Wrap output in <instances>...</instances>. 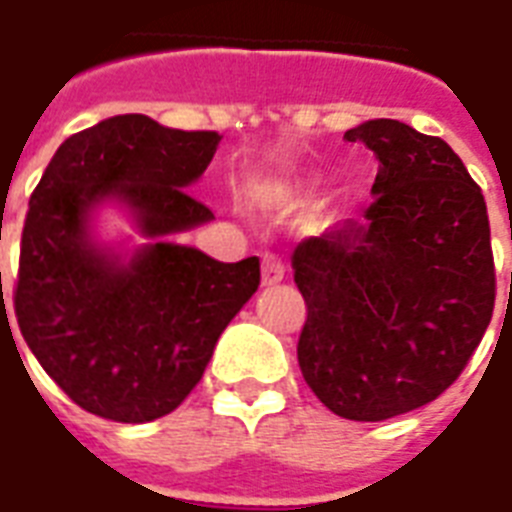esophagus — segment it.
Instances as JSON below:
<instances>
[{"label": "esophagus", "instance_id": "1", "mask_svg": "<svg viewBox=\"0 0 512 512\" xmlns=\"http://www.w3.org/2000/svg\"><path fill=\"white\" fill-rule=\"evenodd\" d=\"M284 263H281L279 255H273V252H265L263 255V287H273V284H279L284 279Z\"/></svg>", "mask_w": 512, "mask_h": 512}]
</instances>
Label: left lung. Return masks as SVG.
Returning <instances> with one entry per match:
<instances>
[{
    "mask_svg": "<svg viewBox=\"0 0 512 512\" xmlns=\"http://www.w3.org/2000/svg\"><path fill=\"white\" fill-rule=\"evenodd\" d=\"M380 159L364 223L292 255L305 316L297 361L319 401L380 422L438 398L468 366L494 311L486 201L441 138L396 119L345 132Z\"/></svg>",
    "mask_w": 512,
    "mask_h": 512,
    "instance_id": "obj_1",
    "label": "left lung"
}]
</instances>
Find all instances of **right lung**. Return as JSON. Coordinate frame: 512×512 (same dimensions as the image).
Segmentation results:
<instances>
[{"mask_svg":"<svg viewBox=\"0 0 512 512\" xmlns=\"http://www.w3.org/2000/svg\"><path fill=\"white\" fill-rule=\"evenodd\" d=\"M217 146V132L111 116L71 135L31 193L15 316L44 372L87 412L151 422L177 409L260 287L257 257L217 263L164 239L215 217L185 188ZM103 200L124 203L152 239L130 261L91 241L89 217Z\"/></svg>","mask_w":512,"mask_h":512,"instance_id":"1","label":"right lung"}]
</instances>
